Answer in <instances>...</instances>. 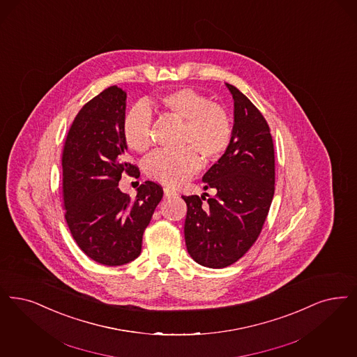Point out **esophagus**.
Returning <instances> with one entry per match:
<instances>
[{"label": "esophagus", "instance_id": "1", "mask_svg": "<svg viewBox=\"0 0 357 357\" xmlns=\"http://www.w3.org/2000/svg\"><path fill=\"white\" fill-rule=\"evenodd\" d=\"M165 197L166 198H169V197H175L176 195V191L175 190H172V188H170V187H165Z\"/></svg>", "mask_w": 357, "mask_h": 357}]
</instances>
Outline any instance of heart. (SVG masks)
Masks as SVG:
<instances>
[{"mask_svg": "<svg viewBox=\"0 0 357 357\" xmlns=\"http://www.w3.org/2000/svg\"><path fill=\"white\" fill-rule=\"evenodd\" d=\"M158 105L174 118L183 121L179 151H155L144 162L146 174L165 185H176L199 170L200 154L206 162L225 155L232 139L227 110L199 91L181 87L158 97ZM151 113L143 105L130 107L122 121V137L128 147L144 153L151 143Z\"/></svg>", "mask_w": 357, "mask_h": 357, "instance_id": "1", "label": "heart"}]
</instances>
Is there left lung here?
I'll return each instance as SVG.
<instances>
[{"instance_id": "1", "label": "left lung", "mask_w": 357, "mask_h": 357, "mask_svg": "<svg viewBox=\"0 0 357 357\" xmlns=\"http://www.w3.org/2000/svg\"><path fill=\"white\" fill-rule=\"evenodd\" d=\"M226 86L234 98L232 139L225 155L202 178L204 190L214 188L216 195L182 197L187 204V251L208 268L231 266L252 247L275 192L270 126L251 100L235 86Z\"/></svg>"}]
</instances>
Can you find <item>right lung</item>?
Segmentation results:
<instances>
[{"label": "right lung", "instance_id": "obj_1", "mask_svg": "<svg viewBox=\"0 0 357 357\" xmlns=\"http://www.w3.org/2000/svg\"><path fill=\"white\" fill-rule=\"evenodd\" d=\"M126 93L110 86L89 100L74 118L62 150V199L73 238L87 257L103 266H122L139 257L162 187L146 181L131 199L118 182L138 178L125 162L122 137Z\"/></svg>", "mask_w": 357, "mask_h": 357}]
</instances>
